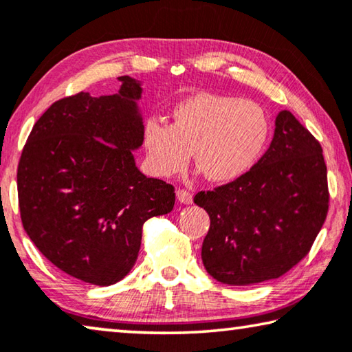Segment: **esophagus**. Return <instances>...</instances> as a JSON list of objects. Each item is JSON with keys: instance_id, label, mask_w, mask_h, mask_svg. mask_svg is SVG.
Wrapping results in <instances>:
<instances>
[{"instance_id": "obj_1", "label": "esophagus", "mask_w": 352, "mask_h": 352, "mask_svg": "<svg viewBox=\"0 0 352 352\" xmlns=\"http://www.w3.org/2000/svg\"><path fill=\"white\" fill-rule=\"evenodd\" d=\"M177 199L180 204H185V205L192 204V194L186 191V189H177Z\"/></svg>"}]
</instances>
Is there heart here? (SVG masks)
I'll list each match as a JSON object with an SVG mask.
<instances>
[{"label":"heart","mask_w":352,"mask_h":352,"mask_svg":"<svg viewBox=\"0 0 352 352\" xmlns=\"http://www.w3.org/2000/svg\"><path fill=\"white\" fill-rule=\"evenodd\" d=\"M270 131V119L258 103L199 92L172 108L169 125L148 119L142 146L156 175L180 174L192 152L194 163L210 182L228 183L255 164Z\"/></svg>","instance_id":"1"}]
</instances>
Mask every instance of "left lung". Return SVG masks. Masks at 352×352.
I'll return each instance as SVG.
<instances>
[{
    "instance_id": "left-lung-1",
    "label": "left lung",
    "mask_w": 352,
    "mask_h": 352,
    "mask_svg": "<svg viewBox=\"0 0 352 352\" xmlns=\"http://www.w3.org/2000/svg\"><path fill=\"white\" fill-rule=\"evenodd\" d=\"M210 216L202 244L208 274L226 285L277 278L309 252L329 208L320 142L289 111L276 117L270 148L228 185L194 197Z\"/></svg>"
}]
</instances>
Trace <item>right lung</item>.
<instances>
[{
  "instance_id": "1",
  "label": "right lung",
  "mask_w": 352,
  "mask_h": 352,
  "mask_svg": "<svg viewBox=\"0 0 352 352\" xmlns=\"http://www.w3.org/2000/svg\"><path fill=\"white\" fill-rule=\"evenodd\" d=\"M113 96L89 92L54 102L32 126L16 188L25 232L65 274L98 287L136 263L142 224L170 213L174 186L138 169L141 81L117 78Z\"/></svg>"
}]
</instances>
